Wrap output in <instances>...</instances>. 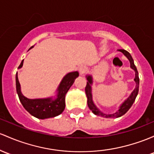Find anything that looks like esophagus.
I'll return each instance as SVG.
<instances>
[{"instance_id":"34e87169","label":"esophagus","mask_w":154,"mask_h":154,"mask_svg":"<svg viewBox=\"0 0 154 154\" xmlns=\"http://www.w3.org/2000/svg\"><path fill=\"white\" fill-rule=\"evenodd\" d=\"M78 70L80 74H83L87 72V67L85 66H80L78 68Z\"/></svg>"}]
</instances>
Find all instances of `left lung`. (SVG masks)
Segmentation results:
<instances>
[{
	"mask_svg": "<svg viewBox=\"0 0 154 154\" xmlns=\"http://www.w3.org/2000/svg\"><path fill=\"white\" fill-rule=\"evenodd\" d=\"M119 51H121V52L124 54L127 58L129 59L130 61V64H131V68L133 69L135 71V78H134V81L136 82V88L133 92L131 93V94L130 95V96L126 99L125 102L121 104V106L120 107V109H118V111H117L116 112L113 113V114H105V113H103L101 112V111L99 110V109H97L95 105H94V102L92 101V94H91V85L92 84V77L91 76H88L87 77V85L85 86V94L86 96H87L88 98V105L89 109L92 111L94 114L98 116H101V117H104V118H118L122 116L123 115H124L125 113L127 112L128 110L130 109V107H131V105L134 103L135 99H136L137 95L138 94V90H139V76H138V72L137 70L136 66H135L134 63V60H133L132 58H131V55L129 52H127L126 50H118Z\"/></svg>",
	"mask_w": 154,
	"mask_h": 154,
	"instance_id": "1",
	"label": "left lung"
}]
</instances>
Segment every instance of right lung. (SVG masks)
I'll return each instance as SVG.
<instances>
[{"label": "right lung", "instance_id": "right-lung-1", "mask_svg": "<svg viewBox=\"0 0 154 154\" xmlns=\"http://www.w3.org/2000/svg\"><path fill=\"white\" fill-rule=\"evenodd\" d=\"M31 48V47H30ZM23 65V60L18 68H21ZM79 76L77 72H70L67 74L60 82L58 88V95L55 100L51 98L48 99H30L25 97L20 91V85L18 80L17 74H16V88L17 93L20 102L25 109L30 114L39 119L53 118L61 114L65 109V96L67 91L73 85L74 80Z\"/></svg>", "mask_w": 154, "mask_h": 154}]
</instances>
